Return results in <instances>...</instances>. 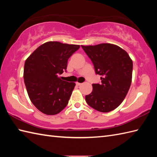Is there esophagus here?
Returning a JSON list of instances; mask_svg holds the SVG:
<instances>
[{
  "label": "esophagus",
  "mask_w": 157,
  "mask_h": 157,
  "mask_svg": "<svg viewBox=\"0 0 157 157\" xmlns=\"http://www.w3.org/2000/svg\"><path fill=\"white\" fill-rule=\"evenodd\" d=\"M82 84V83H79V82H76V85L77 86H81Z\"/></svg>",
  "instance_id": "34e87169"
}]
</instances>
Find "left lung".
Here are the masks:
<instances>
[{
    "label": "left lung",
    "mask_w": 157,
    "mask_h": 157,
    "mask_svg": "<svg viewBox=\"0 0 157 157\" xmlns=\"http://www.w3.org/2000/svg\"><path fill=\"white\" fill-rule=\"evenodd\" d=\"M82 47L96 74L101 75V83L92 84V92L86 96V101L98 111H111L121 105L131 86L132 60L124 50L109 43Z\"/></svg>",
    "instance_id": "obj_1"
}]
</instances>
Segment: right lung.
<instances>
[{
    "label": "right lung",
    "instance_id": "1",
    "mask_svg": "<svg viewBox=\"0 0 157 157\" xmlns=\"http://www.w3.org/2000/svg\"><path fill=\"white\" fill-rule=\"evenodd\" d=\"M79 45L47 42L26 59L23 78L29 99L40 111L58 114L67 105L75 84L59 78L67 69L69 58Z\"/></svg>",
    "mask_w": 157,
    "mask_h": 157
}]
</instances>
